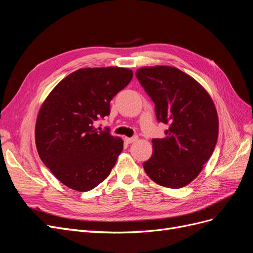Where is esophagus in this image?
I'll return each mask as SVG.
<instances>
[{
    "label": "esophagus",
    "instance_id": "obj_1",
    "mask_svg": "<svg viewBox=\"0 0 253 253\" xmlns=\"http://www.w3.org/2000/svg\"><path fill=\"white\" fill-rule=\"evenodd\" d=\"M137 140V136H134V137H126L125 138V141L126 143H133Z\"/></svg>",
    "mask_w": 253,
    "mask_h": 253
}]
</instances>
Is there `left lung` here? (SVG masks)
<instances>
[{"instance_id": "obj_1", "label": "left lung", "mask_w": 253, "mask_h": 253, "mask_svg": "<svg viewBox=\"0 0 253 253\" xmlns=\"http://www.w3.org/2000/svg\"><path fill=\"white\" fill-rule=\"evenodd\" d=\"M136 77L155 104L157 121L169 126L165 138L152 140L153 155L143 169L160 186L185 187L200 174L216 145L215 106L200 83L176 67H141Z\"/></svg>"}]
</instances>
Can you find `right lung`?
I'll use <instances>...</instances> for the list:
<instances>
[{"instance_id":"obj_1","label":"right lung","mask_w":253,"mask_h":253,"mask_svg":"<svg viewBox=\"0 0 253 253\" xmlns=\"http://www.w3.org/2000/svg\"><path fill=\"white\" fill-rule=\"evenodd\" d=\"M133 78L121 67L81 68L65 77L42 104L36 145L43 164L68 188L86 192L110 175L124 141L96 121L109 116L112 99Z\"/></svg>"}]
</instances>
